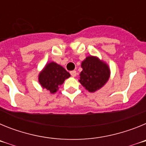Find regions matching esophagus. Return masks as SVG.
Segmentation results:
<instances>
[{
  "mask_svg": "<svg viewBox=\"0 0 146 146\" xmlns=\"http://www.w3.org/2000/svg\"><path fill=\"white\" fill-rule=\"evenodd\" d=\"M70 74L72 77H75L76 74H77V72H76V71H71Z\"/></svg>",
  "mask_w": 146,
  "mask_h": 146,
  "instance_id": "1",
  "label": "esophagus"
}]
</instances>
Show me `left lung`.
Wrapping results in <instances>:
<instances>
[{"label":"left lung","instance_id":"8db88e82","mask_svg":"<svg viewBox=\"0 0 146 146\" xmlns=\"http://www.w3.org/2000/svg\"><path fill=\"white\" fill-rule=\"evenodd\" d=\"M80 82L90 92H94L101 88L108 80L110 69L104 62L97 58L88 56L81 65Z\"/></svg>","mask_w":146,"mask_h":146}]
</instances>
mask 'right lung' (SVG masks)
Returning <instances> with one entry per match:
<instances>
[{"mask_svg": "<svg viewBox=\"0 0 146 146\" xmlns=\"http://www.w3.org/2000/svg\"><path fill=\"white\" fill-rule=\"evenodd\" d=\"M70 74L64 68L54 62L46 65L44 70L38 75V81L44 88L55 93L58 89V86L63 84Z\"/></svg>", "mask_w": 146, "mask_h": 146, "instance_id": "1", "label": "right lung"}]
</instances>
